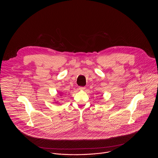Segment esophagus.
<instances>
[{"label": "esophagus", "instance_id": "esophagus-1", "mask_svg": "<svg viewBox=\"0 0 158 158\" xmlns=\"http://www.w3.org/2000/svg\"><path fill=\"white\" fill-rule=\"evenodd\" d=\"M86 89V88L85 87H81V86H80V87H79V89L81 90H85Z\"/></svg>", "mask_w": 158, "mask_h": 158}]
</instances>
